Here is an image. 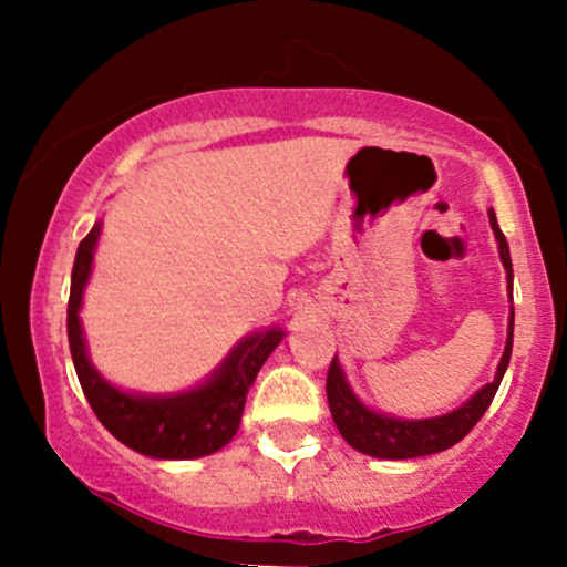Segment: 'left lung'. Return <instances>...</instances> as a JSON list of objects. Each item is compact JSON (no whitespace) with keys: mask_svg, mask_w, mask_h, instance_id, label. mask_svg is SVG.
<instances>
[{"mask_svg":"<svg viewBox=\"0 0 567 567\" xmlns=\"http://www.w3.org/2000/svg\"><path fill=\"white\" fill-rule=\"evenodd\" d=\"M491 218V229L496 234L498 243V258L506 269V282H509V298H512V256L506 237L498 229L496 213L487 210ZM512 338H514V306H509V328H506V347L501 354L496 375L483 389H477L464 405L453 408L451 413L432 415V419H396V415L381 413V410L365 405L354 389L349 386L347 373H343L338 357H333L328 370V405L330 415H333L338 432L349 442L354 451L373 455V458L386 461H405L419 458V455H432L440 451H447L455 442H461L472 432L474 424L483 419V413L491 408L493 396H496L501 379H504L506 368L512 360Z\"/></svg>","mask_w":567,"mask_h":567,"instance_id":"obj_1","label":"left lung"}]
</instances>
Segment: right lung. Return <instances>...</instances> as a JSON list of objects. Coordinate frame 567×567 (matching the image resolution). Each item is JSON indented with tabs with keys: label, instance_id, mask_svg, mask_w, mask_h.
<instances>
[{
	"label": "right lung",
	"instance_id": "right-lung-1",
	"mask_svg": "<svg viewBox=\"0 0 567 567\" xmlns=\"http://www.w3.org/2000/svg\"><path fill=\"white\" fill-rule=\"evenodd\" d=\"M101 226L103 220H95L93 229L76 247L66 317L71 360L90 408L122 445L148 458L188 461L220 451L237 434L247 392L258 370L285 338V330L271 324L245 336L205 381L184 392L141 394L114 386L90 362L80 317L84 288L93 275Z\"/></svg>",
	"mask_w": 567,
	"mask_h": 567
}]
</instances>
